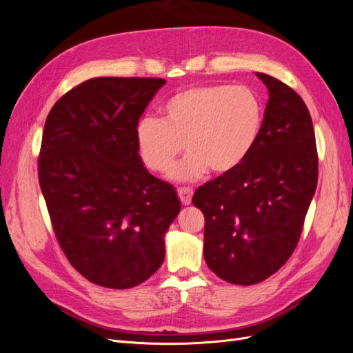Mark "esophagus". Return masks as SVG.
I'll list each match as a JSON object with an SVG mask.
<instances>
[{
  "label": "esophagus",
  "mask_w": 353,
  "mask_h": 353,
  "mask_svg": "<svg viewBox=\"0 0 353 353\" xmlns=\"http://www.w3.org/2000/svg\"><path fill=\"white\" fill-rule=\"evenodd\" d=\"M178 196L181 199V203L184 206H188L191 203V199H193V190L191 188H178Z\"/></svg>",
  "instance_id": "1"
}]
</instances>
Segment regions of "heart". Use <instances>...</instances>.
I'll return each mask as SVG.
<instances>
[{
    "mask_svg": "<svg viewBox=\"0 0 353 353\" xmlns=\"http://www.w3.org/2000/svg\"><path fill=\"white\" fill-rule=\"evenodd\" d=\"M162 121L143 117L135 130L138 154L144 166L165 174L185 150L170 178L190 183L237 170L259 140L263 105L249 87L199 85L174 94L162 105Z\"/></svg>",
    "mask_w": 353,
    "mask_h": 353,
    "instance_id": "obj_1",
    "label": "heart"
}]
</instances>
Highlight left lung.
<instances>
[{
	"label": "left lung",
	"mask_w": 353,
	"mask_h": 353,
	"mask_svg": "<svg viewBox=\"0 0 353 353\" xmlns=\"http://www.w3.org/2000/svg\"><path fill=\"white\" fill-rule=\"evenodd\" d=\"M256 77L270 94L258 143L237 170L193 196L205 215L208 266L239 285L266 280L290 258L318 183L315 132L305 101L270 74Z\"/></svg>",
	"instance_id": "1"
}]
</instances>
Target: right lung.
<instances>
[{"instance_id": "obj_1", "label": "right lung", "mask_w": 353, "mask_h": 353, "mask_svg": "<svg viewBox=\"0 0 353 353\" xmlns=\"http://www.w3.org/2000/svg\"><path fill=\"white\" fill-rule=\"evenodd\" d=\"M166 83L159 78H92L52 105L38 163L56 237L91 283L131 288L165 259L178 216L175 188L138 154L140 116Z\"/></svg>"}]
</instances>
